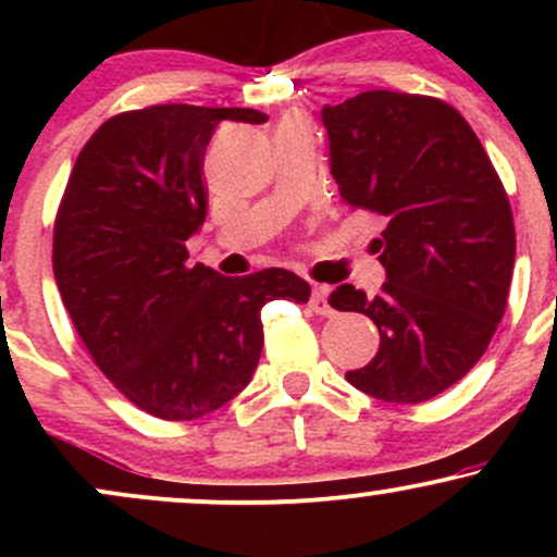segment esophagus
<instances>
[{
  "instance_id": "obj_1",
  "label": "esophagus",
  "mask_w": 557,
  "mask_h": 557,
  "mask_svg": "<svg viewBox=\"0 0 557 557\" xmlns=\"http://www.w3.org/2000/svg\"><path fill=\"white\" fill-rule=\"evenodd\" d=\"M327 298H330V287L327 285H314L309 304L319 317H330L332 314V306H330Z\"/></svg>"
}]
</instances>
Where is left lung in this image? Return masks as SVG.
<instances>
[{
  "label": "left lung",
  "mask_w": 557,
  "mask_h": 557,
  "mask_svg": "<svg viewBox=\"0 0 557 557\" xmlns=\"http://www.w3.org/2000/svg\"><path fill=\"white\" fill-rule=\"evenodd\" d=\"M330 172L350 209L382 214V293L337 285L330 306L361 311L380 350L345 374L387 403H421L482 359L503 319L516 230L500 177L471 125L432 96L363 91L322 107Z\"/></svg>",
  "instance_id": "1"
}]
</instances>
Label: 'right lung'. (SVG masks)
<instances>
[{
	"mask_svg": "<svg viewBox=\"0 0 557 557\" xmlns=\"http://www.w3.org/2000/svg\"><path fill=\"white\" fill-rule=\"evenodd\" d=\"M222 120L261 125L267 114L159 104L107 120L78 154L54 225V280L83 345L127 400L168 421L233 400L259 363L261 306L311 293L280 267L246 277L188 267Z\"/></svg>",
	"mask_w": 557,
	"mask_h": 557,
	"instance_id": "1",
	"label": "right lung"
}]
</instances>
